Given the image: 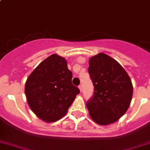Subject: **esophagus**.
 <instances>
[{
	"label": "esophagus",
	"mask_w": 150,
	"mask_h": 150,
	"mask_svg": "<svg viewBox=\"0 0 150 150\" xmlns=\"http://www.w3.org/2000/svg\"><path fill=\"white\" fill-rule=\"evenodd\" d=\"M78 88H79L80 91H82V90H83V88H82V86H81V85H80L79 86H78Z\"/></svg>",
	"instance_id": "obj_1"
}]
</instances>
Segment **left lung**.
I'll return each mask as SVG.
<instances>
[{"label":"left lung","instance_id":"1","mask_svg":"<svg viewBox=\"0 0 150 150\" xmlns=\"http://www.w3.org/2000/svg\"><path fill=\"white\" fill-rule=\"evenodd\" d=\"M88 73L94 95L86 103L93 121L100 125L115 122L127 111L133 96L131 80L113 58L100 53L89 59Z\"/></svg>","mask_w":150,"mask_h":150}]
</instances>
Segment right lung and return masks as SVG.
Here are the masks:
<instances>
[{
	"label": "right lung",
	"mask_w": 150,
	"mask_h": 150,
	"mask_svg": "<svg viewBox=\"0 0 150 150\" xmlns=\"http://www.w3.org/2000/svg\"><path fill=\"white\" fill-rule=\"evenodd\" d=\"M72 73L64 58L53 54L30 73L25 86L29 107L42 120H60L80 93L72 83Z\"/></svg>",
	"instance_id": "obj_1"
}]
</instances>
